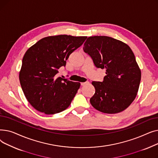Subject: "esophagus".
<instances>
[{"label":"esophagus","mask_w":158,"mask_h":158,"mask_svg":"<svg viewBox=\"0 0 158 158\" xmlns=\"http://www.w3.org/2000/svg\"><path fill=\"white\" fill-rule=\"evenodd\" d=\"M88 82H81V86H84V85H86V84H88Z\"/></svg>","instance_id":"esophagus-1"}]
</instances>
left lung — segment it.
<instances>
[{
  "mask_svg": "<svg viewBox=\"0 0 158 158\" xmlns=\"http://www.w3.org/2000/svg\"><path fill=\"white\" fill-rule=\"evenodd\" d=\"M83 50L97 68L106 69L102 82H92L95 92L91 104L104 113L125 110L136 98L141 81V71L131 48L113 38L95 36L87 38Z\"/></svg>",
  "mask_w": 158,
  "mask_h": 158,
  "instance_id": "obj_1",
  "label": "left lung"
}]
</instances>
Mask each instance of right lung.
Wrapping results in <instances>:
<instances>
[{"mask_svg":"<svg viewBox=\"0 0 158 158\" xmlns=\"http://www.w3.org/2000/svg\"><path fill=\"white\" fill-rule=\"evenodd\" d=\"M86 36L58 35L39 40L25 54L19 74L23 94L31 106L47 114L60 113L70 105L80 87L58 76L69 56Z\"/></svg>","mask_w":158,"mask_h":158,"instance_id":"right-lung-1","label":"right lung"}]
</instances>
